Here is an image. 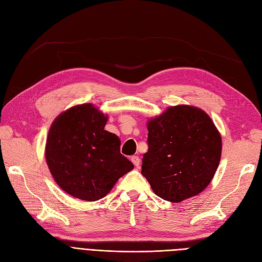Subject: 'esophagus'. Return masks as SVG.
<instances>
[{
  "instance_id": "esophagus-1",
  "label": "esophagus",
  "mask_w": 262,
  "mask_h": 262,
  "mask_svg": "<svg viewBox=\"0 0 262 262\" xmlns=\"http://www.w3.org/2000/svg\"><path fill=\"white\" fill-rule=\"evenodd\" d=\"M131 162L134 164V166H136V167H139L141 160H140L139 156H131Z\"/></svg>"
}]
</instances>
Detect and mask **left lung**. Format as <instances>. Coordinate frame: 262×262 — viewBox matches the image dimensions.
Instances as JSON below:
<instances>
[{
  "mask_svg": "<svg viewBox=\"0 0 262 262\" xmlns=\"http://www.w3.org/2000/svg\"><path fill=\"white\" fill-rule=\"evenodd\" d=\"M147 129L141 173L154 193L181 202L202 192L221 160L222 139L211 118L199 108L180 105L149 120Z\"/></svg>",
  "mask_w": 262,
  "mask_h": 262,
  "instance_id": "1",
  "label": "left lung"
}]
</instances>
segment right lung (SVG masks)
Listing matches in <instances>:
<instances>
[{
    "label": "right lung",
    "mask_w": 262,
    "mask_h": 262,
    "mask_svg": "<svg viewBox=\"0 0 262 262\" xmlns=\"http://www.w3.org/2000/svg\"><path fill=\"white\" fill-rule=\"evenodd\" d=\"M107 116L91 104L61 114L49 130L46 160L51 175L77 199L96 201L133 169L120 153V140L105 130Z\"/></svg>",
    "instance_id": "1"
}]
</instances>
